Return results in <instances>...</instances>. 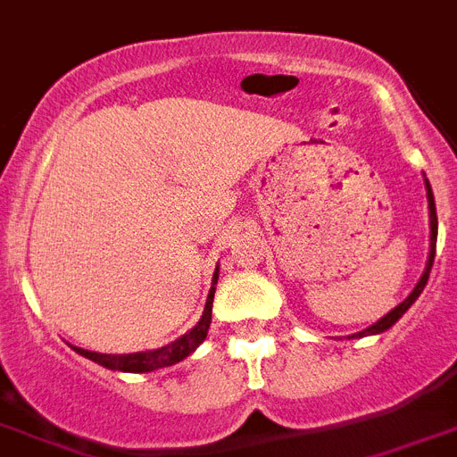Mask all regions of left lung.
Here are the masks:
<instances>
[{
    "label": "left lung",
    "mask_w": 457,
    "mask_h": 457,
    "mask_svg": "<svg viewBox=\"0 0 457 457\" xmlns=\"http://www.w3.org/2000/svg\"><path fill=\"white\" fill-rule=\"evenodd\" d=\"M425 189H428V208H430V256H428V266H425L423 275H420V279H419V284L414 287V291H411V294H409L407 298H404L403 303L395 307V310L388 312V314H386V317H381L379 321L374 323V326H370V328L361 330V333H356V335H351V337H365V335H377V333H384V330H388L393 323L397 321V319L403 317L409 307L414 305L416 298L423 294L425 284H428V277H430L432 261H435V249H436V208H435V196H432V187H430V182H428V178H425Z\"/></svg>",
    "instance_id": "1"
}]
</instances>
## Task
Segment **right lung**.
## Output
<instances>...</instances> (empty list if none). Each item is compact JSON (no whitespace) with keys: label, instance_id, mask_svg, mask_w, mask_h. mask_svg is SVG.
<instances>
[{"label":"right lung","instance_id":"right-lung-1","mask_svg":"<svg viewBox=\"0 0 457 457\" xmlns=\"http://www.w3.org/2000/svg\"><path fill=\"white\" fill-rule=\"evenodd\" d=\"M217 277H220V268L214 270L212 287H210V294H208V300H205V310H203L201 321H198L189 333H185L182 337L170 342L169 346H162V349H152V351H136V353H122V356H115V353H96V351L78 349V346H73V349H76L80 356L99 362V365H104V368L108 370H117V372H152V370L169 368V365L185 361L191 351H196V346L208 337L210 321H212V300H214V284H217Z\"/></svg>","mask_w":457,"mask_h":457}]
</instances>
